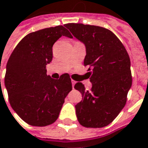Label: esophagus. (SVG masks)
<instances>
[{"instance_id":"obj_1","label":"esophagus","mask_w":148,"mask_h":148,"mask_svg":"<svg viewBox=\"0 0 148 148\" xmlns=\"http://www.w3.org/2000/svg\"><path fill=\"white\" fill-rule=\"evenodd\" d=\"M76 84V82L75 81H73V80H71V85H72V88L74 89V86Z\"/></svg>"}]
</instances>
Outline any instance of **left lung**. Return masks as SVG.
<instances>
[{
	"instance_id": "left-lung-1",
	"label": "left lung",
	"mask_w": 148,
	"mask_h": 148,
	"mask_svg": "<svg viewBox=\"0 0 148 148\" xmlns=\"http://www.w3.org/2000/svg\"><path fill=\"white\" fill-rule=\"evenodd\" d=\"M65 26L86 46L84 66H89L92 87L85 91L82 82L75 89L82 95L76 105L79 123L85 127H103L114 120L127 102L132 86L131 62L121 41L110 30L82 23Z\"/></svg>"
}]
</instances>
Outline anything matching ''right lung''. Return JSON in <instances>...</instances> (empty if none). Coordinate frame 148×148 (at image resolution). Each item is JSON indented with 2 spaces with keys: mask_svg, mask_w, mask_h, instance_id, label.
<instances>
[{
  "mask_svg": "<svg viewBox=\"0 0 148 148\" xmlns=\"http://www.w3.org/2000/svg\"><path fill=\"white\" fill-rule=\"evenodd\" d=\"M62 36H72L63 26L29 33L19 42L6 64L5 86L12 109L27 124L45 127L58 118L72 89L68 73L59 79L47 75L52 47Z\"/></svg>",
  "mask_w": 148,
  "mask_h": 148,
  "instance_id": "obj_1",
  "label": "right lung"
}]
</instances>
